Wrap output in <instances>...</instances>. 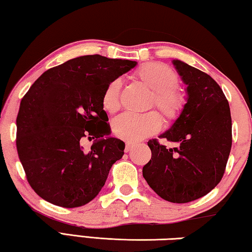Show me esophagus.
<instances>
[{"mask_svg": "<svg viewBox=\"0 0 252 252\" xmlns=\"http://www.w3.org/2000/svg\"><path fill=\"white\" fill-rule=\"evenodd\" d=\"M135 146H136V144L133 143V142H126V143L125 151H126V152H130V151L132 150V149H133Z\"/></svg>", "mask_w": 252, "mask_h": 252, "instance_id": "esophagus-1", "label": "esophagus"}]
</instances>
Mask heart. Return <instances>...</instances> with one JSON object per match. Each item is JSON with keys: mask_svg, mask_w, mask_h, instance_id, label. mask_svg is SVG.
<instances>
[{"mask_svg": "<svg viewBox=\"0 0 252 252\" xmlns=\"http://www.w3.org/2000/svg\"><path fill=\"white\" fill-rule=\"evenodd\" d=\"M135 76L153 91L155 103L170 121L177 120L186 105L183 93L174 87L177 74L168 65L159 62H149L139 67ZM121 81L116 79L106 85L102 94V106L108 113L120 109ZM162 119L159 113L151 111L144 114L126 113L113 122V132L126 141H140L159 131Z\"/></svg>", "mask_w": 252, "mask_h": 252, "instance_id": "1", "label": "heart"}]
</instances>
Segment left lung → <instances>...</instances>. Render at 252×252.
I'll return each instance as SVG.
<instances>
[{
  "mask_svg": "<svg viewBox=\"0 0 252 252\" xmlns=\"http://www.w3.org/2000/svg\"><path fill=\"white\" fill-rule=\"evenodd\" d=\"M186 88L182 113L159 138L176 143L148 142L151 159L143 178L162 199L186 203L203 197L220 182L231 150V114L219 84L210 75L172 60Z\"/></svg>",
  "mask_w": 252,
  "mask_h": 252,
  "instance_id": "1",
  "label": "left lung"
}]
</instances>
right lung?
I'll return each mask as SVG.
<instances>
[{
  "label": "right lung",
  "instance_id": "obj_1",
  "mask_svg": "<svg viewBox=\"0 0 252 252\" xmlns=\"http://www.w3.org/2000/svg\"><path fill=\"white\" fill-rule=\"evenodd\" d=\"M135 61L83 55L45 71L23 96L16 149L28 181L42 199L76 208L94 199L125 142L110 136L102 94ZM95 139L84 152L83 139Z\"/></svg>",
  "mask_w": 252,
  "mask_h": 252
}]
</instances>
